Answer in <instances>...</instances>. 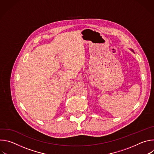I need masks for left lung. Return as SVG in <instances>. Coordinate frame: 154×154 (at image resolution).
I'll list each match as a JSON object with an SVG mask.
<instances>
[{
  "label": "left lung",
  "mask_w": 154,
  "mask_h": 154,
  "mask_svg": "<svg viewBox=\"0 0 154 154\" xmlns=\"http://www.w3.org/2000/svg\"><path fill=\"white\" fill-rule=\"evenodd\" d=\"M130 49V50H131V51H132V52H134V51H133V49Z\"/></svg>",
  "instance_id": "1"
}]
</instances>
